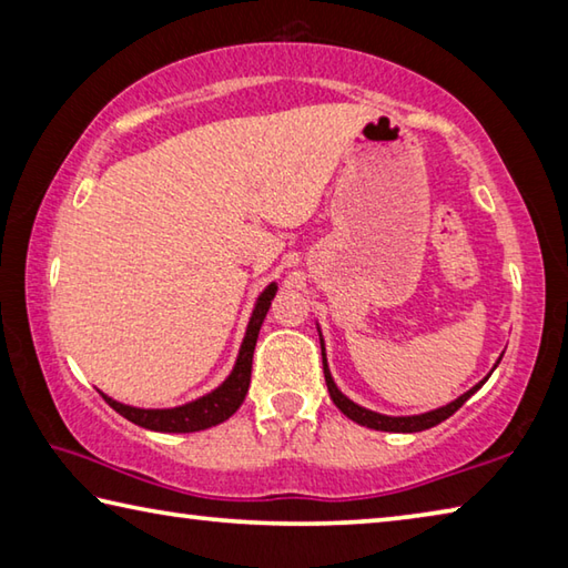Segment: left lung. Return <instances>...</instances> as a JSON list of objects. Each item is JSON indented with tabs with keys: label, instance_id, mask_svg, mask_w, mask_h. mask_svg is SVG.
Segmentation results:
<instances>
[{
	"label": "left lung",
	"instance_id": "obj_1",
	"mask_svg": "<svg viewBox=\"0 0 568 568\" xmlns=\"http://www.w3.org/2000/svg\"><path fill=\"white\" fill-rule=\"evenodd\" d=\"M322 362H324V379H326V389H329V396H332V402L336 404V409H339L342 414L349 416L352 422L362 424V426H369V429H376V432H396V434H414V432H424V429H432V426H436V424L446 422L454 412H459L462 406L466 404V399H469L471 394L479 392L481 386H484V382L489 379V376H491V374H489V376H486L484 382L476 384L474 389H469L466 394H462L459 399H456V402L442 406V409H434V412H426V414H416V416H386V414H376V412L364 409V406L354 404L352 399H346V396H344L339 389H336V384H334L332 374H329V366H326L324 344H322ZM499 362H501V359H499Z\"/></svg>",
	"mask_w": 568,
	"mask_h": 568
}]
</instances>
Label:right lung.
I'll use <instances>...</instances> for the list:
<instances>
[{
  "instance_id": "obj_1",
  "label": "right lung",
  "mask_w": 568,
  "mask_h": 568,
  "mask_svg": "<svg viewBox=\"0 0 568 568\" xmlns=\"http://www.w3.org/2000/svg\"><path fill=\"white\" fill-rule=\"evenodd\" d=\"M274 294H276V284H268L262 292V296L256 300L254 314L246 326L242 349H239V359L234 364V372L229 374V379L212 394H206V396H202V399H196L192 404L176 406V409H136V406L119 404L114 399H109L106 394H102L104 402L112 406L116 414H122L124 419H129L136 426H144V429H152V432L189 434V432H202V429H209V426L226 422L229 416H232L239 406H242L244 396L248 392L256 336H258V329H262V322L268 312V306H272Z\"/></svg>"
}]
</instances>
